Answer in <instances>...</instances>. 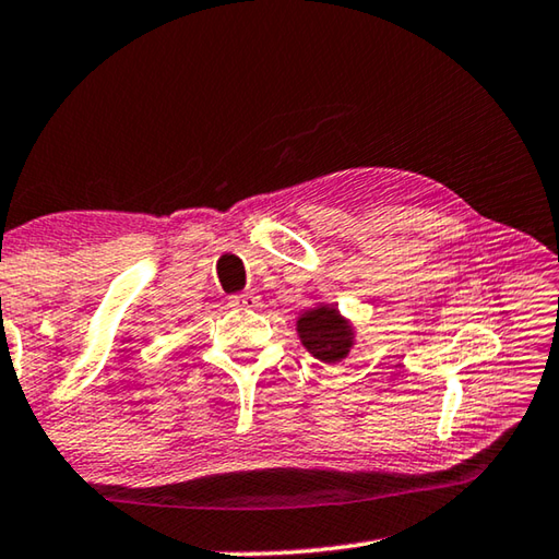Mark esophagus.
<instances>
[{
  "instance_id": "obj_1",
  "label": "esophagus",
  "mask_w": 559,
  "mask_h": 559,
  "mask_svg": "<svg viewBox=\"0 0 559 559\" xmlns=\"http://www.w3.org/2000/svg\"><path fill=\"white\" fill-rule=\"evenodd\" d=\"M229 306L245 308V310H257L261 306V298L257 293H237V296L229 298Z\"/></svg>"
}]
</instances>
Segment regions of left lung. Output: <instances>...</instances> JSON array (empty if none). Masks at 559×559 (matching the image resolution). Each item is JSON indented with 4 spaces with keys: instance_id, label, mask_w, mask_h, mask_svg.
Returning a JSON list of instances; mask_svg holds the SVG:
<instances>
[{
    "instance_id": "obj_1",
    "label": "left lung",
    "mask_w": 559,
    "mask_h": 559,
    "mask_svg": "<svg viewBox=\"0 0 559 559\" xmlns=\"http://www.w3.org/2000/svg\"><path fill=\"white\" fill-rule=\"evenodd\" d=\"M298 337L314 359L324 364H337L349 357L354 347V324L352 320L330 306V302H314V308L300 312L296 322Z\"/></svg>"
}]
</instances>
